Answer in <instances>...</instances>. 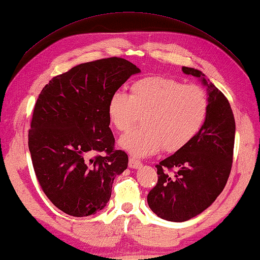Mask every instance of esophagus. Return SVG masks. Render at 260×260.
I'll return each instance as SVG.
<instances>
[{
  "mask_svg": "<svg viewBox=\"0 0 260 260\" xmlns=\"http://www.w3.org/2000/svg\"><path fill=\"white\" fill-rule=\"evenodd\" d=\"M142 166V164L139 160H136L134 158H129V161H128V167L129 168H133V169H138Z\"/></svg>",
  "mask_w": 260,
  "mask_h": 260,
  "instance_id": "34e87169",
  "label": "esophagus"
}]
</instances>
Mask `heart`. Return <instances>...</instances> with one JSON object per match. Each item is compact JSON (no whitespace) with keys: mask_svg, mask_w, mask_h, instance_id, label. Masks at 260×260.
I'll list each match as a JSON object with an SVG mask.
<instances>
[{"mask_svg":"<svg viewBox=\"0 0 260 260\" xmlns=\"http://www.w3.org/2000/svg\"><path fill=\"white\" fill-rule=\"evenodd\" d=\"M208 106V95L198 85L150 76L132 84L129 95L112 94L108 115L119 132L129 131L142 116L143 127L121 136L119 146L133 157L146 158L162 146L173 152L190 143L204 125Z\"/></svg>","mask_w":260,"mask_h":260,"instance_id":"obj_1","label":"heart"}]
</instances>
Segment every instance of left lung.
Here are the masks:
<instances>
[{
	"label": "left lung",
	"mask_w": 260,
	"mask_h": 260,
	"mask_svg": "<svg viewBox=\"0 0 260 260\" xmlns=\"http://www.w3.org/2000/svg\"><path fill=\"white\" fill-rule=\"evenodd\" d=\"M206 87L208 112L194 139L157 165L158 183L148 194L160 218L185 221L214 204L224 190L233 161L235 120L230 102L200 70L182 67ZM176 169L174 176L168 172Z\"/></svg>",
	"instance_id": "left-lung-1"
}]
</instances>
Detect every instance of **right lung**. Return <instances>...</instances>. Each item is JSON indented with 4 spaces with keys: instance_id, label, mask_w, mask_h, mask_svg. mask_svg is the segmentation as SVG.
<instances>
[{
    "instance_id": "1",
    "label": "right lung",
    "mask_w": 260,
    "mask_h": 260,
    "mask_svg": "<svg viewBox=\"0 0 260 260\" xmlns=\"http://www.w3.org/2000/svg\"><path fill=\"white\" fill-rule=\"evenodd\" d=\"M141 70L121 58L76 66L42 89L28 133V148L42 190L56 208L75 217L107 206L115 178L128 157L115 150L108 103ZM105 150L106 156H95Z\"/></svg>"
}]
</instances>
